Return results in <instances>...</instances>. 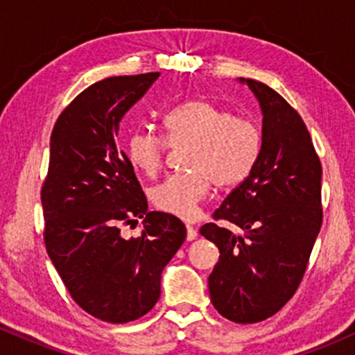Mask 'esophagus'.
<instances>
[{
    "mask_svg": "<svg viewBox=\"0 0 355 355\" xmlns=\"http://www.w3.org/2000/svg\"><path fill=\"white\" fill-rule=\"evenodd\" d=\"M197 239V230H195V227H191L190 223H187V240H195Z\"/></svg>",
    "mask_w": 355,
    "mask_h": 355,
    "instance_id": "obj_1",
    "label": "esophagus"
}]
</instances>
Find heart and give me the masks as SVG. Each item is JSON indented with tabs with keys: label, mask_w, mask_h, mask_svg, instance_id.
Listing matches in <instances>:
<instances>
[{
	"label": "heart",
	"mask_w": 355,
	"mask_h": 355,
	"mask_svg": "<svg viewBox=\"0 0 355 355\" xmlns=\"http://www.w3.org/2000/svg\"><path fill=\"white\" fill-rule=\"evenodd\" d=\"M165 139L172 146L187 145V172L166 177L150 190L158 210L190 218L209 195L211 182L229 189L245 180L259 158L262 135L254 121L232 116L207 100L183 101L164 116ZM166 142L150 130H137L126 138L130 164L153 177L164 164Z\"/></svg>",
	"instance_id": "1"
}]
</instances>
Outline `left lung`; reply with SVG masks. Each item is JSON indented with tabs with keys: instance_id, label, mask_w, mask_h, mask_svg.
Wrapping results in <instances>:
<instances>
[{
	"instance_id": "left-lung-1",
	"label": "left lung",
	"mask_w": 355,
	"mask_h": 355,
	"mask_svg": "<svg viewBox=\"0 0 355 355\" xmlns=\"http://www.w3.org/2000/svg\"><path fill=\"white\" fill-rule=\"evenodd\" d=\"M239 81L260 105L262 146L214 218L242 232L205 223L200 234L220 250L209 277L211 304L225 319L254 324L279 312L302 280L322 225V166L299 113L267 85Z\"/></svg>"
}]
</instances>
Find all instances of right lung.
I'll use <instances>...</instances> for the list:
<instances>
[{"mask_svg": "<svg viewBox=\"0 0 355 355\" xmlns=\"http://www.w3.org/2000/svg\"><path fill=\"white\" fill-rule=\"evenodd\" d=\"M160 73L113 76L63 110L50 140L42 189L44 243L73 300L96 319L125 324L160 299L162 270L185 242V225L148 211L133 165L118 145L121 118ZM144 218L138 238L121 225Z\"/></svg>", "mask_w": 355, "mask_h": 355, "instance_id": "obj_1", "label": "right lung"}]
</instances>
